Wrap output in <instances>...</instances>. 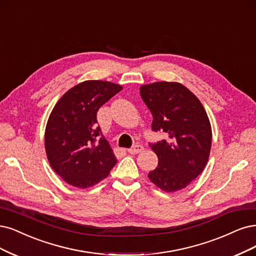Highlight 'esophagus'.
Instances as JSON below:
<instances>
[{"mask_svg":"<svg viewBox=\"0 0 256 256\" xmlns=\"http://www.w3.org/2000/svg\"><path fill=\"white\" fill-rule=\"evenodd\" d=\"M143 150H144V147L142 145H134V147L128 149V152L131 154H138L140 152H142Z\"/></svg>","mask_w":256,"mask_h":256,"instance_id":"34e87169","label":"esophagus"}]
</instances>
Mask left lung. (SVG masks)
Instances as JSON below:
<instances>
[{
  "instance_id": "left-lung-1",
  "label": "left lung",
  "mask_w": 256,
  "mask_h": 256,
  "mask_svg": "<svg viewBox=\"0 0 256 256\" xmlns=\"http://www.w3.org/2000/svg\"><path fill=\"white\" fill-rule=\"evenodd\" d=\"M152 114V128L168 136L150 147L158 158L148 178L158 188L180 190L204 172L212 146V128L204 106L179 82H158L140 88Z\"/></svg>"
}]
</instances>
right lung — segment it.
I'll use <instances>...</instances> for the list:
<instances>
[{"label":"right lung","instance_id":"1","mask_svg":"<svg viewBox=\"0 0 256 256\" xmlns=\"http://www.w3.org/2000/svg\"><path fill=\"white\" fill-rule=\"evenodd\" d=\"M122 89L110 82L86 80L66 92L50 112L44 136L48 160L72 186H93L107 178L116 164L96 114Z\"/></svg>","mask_w":256,"mask_h":256}]
</instances>
